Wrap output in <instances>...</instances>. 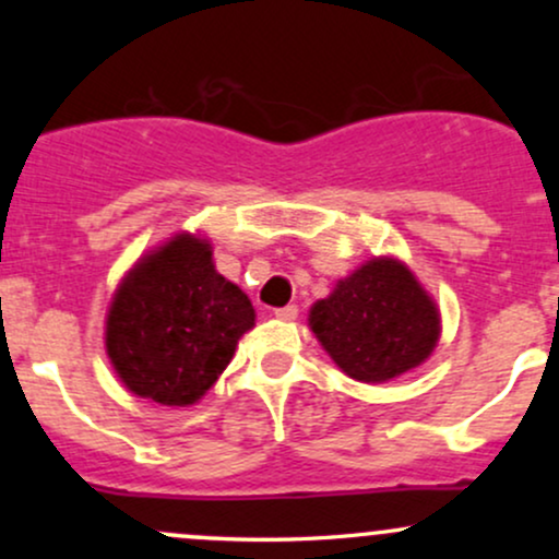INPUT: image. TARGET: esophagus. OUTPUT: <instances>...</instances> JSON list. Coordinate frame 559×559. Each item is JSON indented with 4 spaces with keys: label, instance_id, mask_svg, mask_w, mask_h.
I'll return each mask as SVG.
<instances>
[{
    "label": "esophagus",
    "instance_id": "esophagus-1",
    "mask_svg": "<svg viewBox=\"0 0 559 559\" xmlns=\"http://www.w3.org/2000/svg\"><path fill=\"white\" fill-rule=\"evenodd\" d=\"M297 316H299V307L297 305L278 307V310H275V318H281V320H294Z\"/></svg>",
    "mask_w": 559,
    "mask_h": 559
}]
</instances>
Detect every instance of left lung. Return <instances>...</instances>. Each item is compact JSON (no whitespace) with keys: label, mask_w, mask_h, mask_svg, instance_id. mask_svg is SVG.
<instances>
[{"label":"left lung","mask_w":559,"mask_h":559,"mask_svg":"<svg viewBox=\"0 0 559 559\" xmlns=\"http://www.w3.org/2000/svg\"><path fill=\"white\" fill-rule=\"evenodd\" d=\"M310 329L349 378L381 383L418 368L439 342V310L402 262L381 258L316 301Z\"/></svg>","instance_id":"left-lung-1"}]
</instances>
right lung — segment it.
<instances>
[{
	"label": "right lung",
	"instance_id": "obj_1",
	"mask_svg": "<svg viewBox=\"0 0 559 559\" xmlns=\"http://www.w3.org/2000/svg\"><path fill=\"white\" fill-rule=\"evenodd\" d=\"M252 325V301L215 271L210 243L178 234L120 284L107 355L128 391L186 407L213 386Z\"/></svg>",
	"mask_w": 559,
	"mask_h": 559
}]
</instances>
